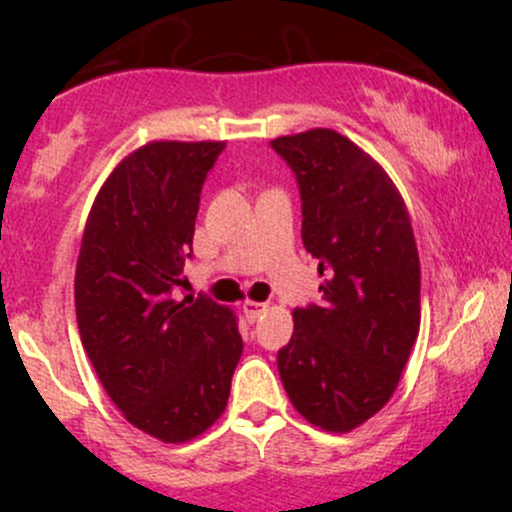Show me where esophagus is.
<instances>
[{
    "label": "esophagus",
    "instance_id": "obj_1",
    "mask_svg": "<svg viewBox=\"0 0 512 512\" xmlns=\"http://www.w3.org/2000/svg\"><path fill=\"white\" fill-rule=\"evenodd\" d=\"M265 309H267V304H262V302H250V299H247V302L242 304V312H245L247 322H255V319L260 317V314L265 312Z\"/></svg>",
    "mask_w": 512,
    "mask_h": 512
}]
</instances>
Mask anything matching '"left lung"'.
I'll return each mask as SVG.
<instances>
[{"label": "left lung", "mask_w": 512, "mask_h": 512, "mask_svg": "<svg viewBox=\"0 0 512 512\" xmlns=\"http://www.w3.org/2000/svg\"><path fill=\"white\" fill-rule=\"evenodd\" d=\"M302 198L304 250L322 302L294 309L277 369L294 409L347 433L384 409L421 324V267L404 198L374 158L332 128L270 143Z\"/></svg>", "instance_id": "obj_1"}]
</instances>
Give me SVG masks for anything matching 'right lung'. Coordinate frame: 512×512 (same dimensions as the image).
Listing matches in <instances>:
<instances>
[{
	"instance_id": "1",
	"label": "right lung",
	"mask_w": 512,
	"mask_h": 512,
	"mask_svg": "<svg viewBox=\"0 0 512 512\" xmlns=\"http://www.w3.org/2000/svg\"><path fill=\"white\" fill-rule=\"evenodd\" d=\"M223 148L156 141L123 158L98 190L76 262V322L98 379L133 426L165 443L218 421L242 356L230 309L205 294L173 299Z\"/></svg>"
}]
</instances>
